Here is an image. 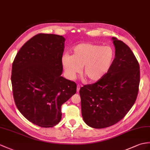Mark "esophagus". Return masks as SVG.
<instances>
[{
	"label": "esophagus",
	"mask_w": 150,
	"mask_h": 150,
	"mask_svg": "<svg viewBox=\"0 0 150 150\" xmlns=\"http://www.w3.org/2000/svg\"><path fill=\"white\" fill-rule=\"evenodd\" d=\"M80 87H81V86H80L79 85H77V89H76V90H77V92H78L79 91Z\"/></svg>",
	"instance_id": "34e87169"
}]
</instances>
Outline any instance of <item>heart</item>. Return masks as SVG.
Instances as JSON below:
<instances>
[{
	"label": "heart",
	"mask_w": 150,
	"mask_h": 150,
	"mask_svg": "<svg viewBox=\"0 0 150 150\" xmlns=\"http://www.w3.org/2000/svg\"><path fill=\"white\" fill-rule=\"evenodd\" d=\"M114 58V52L110 46H102L91 43H81L73 48L72 55L65 54L62 64L69 79H74L81 71L90 81H96L106 74Z\"/></svg>",
	"instance_id": "b5f03b06"
}]
</instances>
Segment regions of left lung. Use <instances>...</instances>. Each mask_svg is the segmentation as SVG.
Masks as SVG:
<instances>
[{"label": "left lung", "mask_w": 150, "mask_h": 150, "mask_svg": "<svg viewBox=\"0 0 150 150\" xmlns=\"http://www.w3.org/2000/svg\"><path fill=\"white\" fill-rule=\"evenodd\" d=\"M115 57L109 71L79 90L84 122L95 129L115 125L133 106L140 82L139 64L126 44L112 38Z\"/></svg>", "instance_id": "1"}]
</instances>
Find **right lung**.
Returning a JSON list of instances; mask_svg holds the SVG:
<instances>
[{"mask_svg": "<svg viewBox=\"0 0 150 150\" xmlns=\"http://www.w3.org/2000/svg\"><path fill=\"white\" fill-rule=\"evenodd\" d=\"M65 38L39 34L21 47L12 65L14 103L28 121L52 127L62 118L61 106L76 92V84L61 76Z\"/></svg>", "mask_w": 150, "mask_h": 150, "instance_id": "obj_1", "label": "right lung"}]
</instances>
